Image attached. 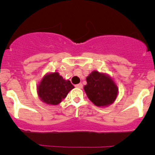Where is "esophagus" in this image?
<instances>
[{
	"label": "esophagus",
	"instance_id": "1",
	"mask_svg": "<svg viewBox=\"0 0 155 155\" xmlns=\"http://www.w3.org/2000/svg\"><path fill=\"white\" fill-rule=\"evenodd\" d=\"M82 83H79V84H77V85H76V87H78V88H82Z\"/></svg>",
	"mask_w": 155,
	"mask_h": 155
}]
</instances>
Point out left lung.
I'll list each match as a JSON object with an SVG mask.
<instances>
[{
    "label": "left lung",
    "mask_w": 155,
    "mask_h": 155,
    "mask_svg": "<svg viewBox=\"0 0 155 155\" xmlns=\"http://www.w3.org/2000/svg\"><path fill=\"white\" fill-rule=\"evenodd\" d=\"M86 81L84 90L88 99L97 107H108L115 101L118 88L109 75L95 70L87 76Z\"/></svg>",
    "instance_id": "1"
}]
</instances>
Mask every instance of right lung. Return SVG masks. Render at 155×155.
I'll return each instance as SVG.
<instances>
[{"instance_id":"right-lung-1","label":"right lung","mask_w":155,"mask_h":155,"mask_svg":"<svg viewBox=\"0 0 155 155\" xmlns=\"http://www.w3.org/2000/svg\"><path fill=\"white\" fill-rule=\"evenodd\" d=\"M74 86L69 80H65L58 72L47 73L37 86L40 99L48 105H58L67 97Z\"/></svg>"}]
</instances>
